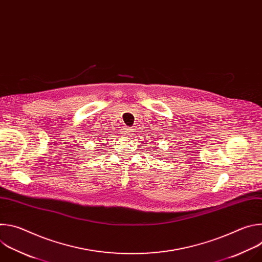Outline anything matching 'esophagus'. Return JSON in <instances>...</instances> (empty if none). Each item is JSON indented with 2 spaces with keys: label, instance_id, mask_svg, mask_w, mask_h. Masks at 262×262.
Segmentation results:
<instances>
[{
  "label": "esophagus",
  "instance_id": "34e87169",
  "mask_svg": "<svg viewBox=\"0 0 262 262\" xmlns=\"http://www.w3.org/2000/svg\"><path fill=\"white\" fill-rule=\"evenodd\" d=\"M133 133H134V129H133V127H128V126H125V127L123 128V134H124V135H133Z\"/></svg>",
  "mask_w": 262,
  "mask_h": 262
}]
</instances>
